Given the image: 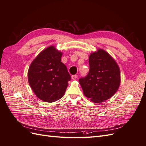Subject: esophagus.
<instances>
[{"label":"esophagus","instance_id":"obj_1","mask_svg":"<svg viewBox=\"0 0 146 146\" xmlns=\"http://www.w3.org/2000/svg\"><path fill=\"white\" fill-rule=\"evenodd\" d=\"M77 77H78L77 75H73V76H72V80H76V79L77 78Z\"/></svg>","mask_w":146,"mask_h":146}]
</instances>
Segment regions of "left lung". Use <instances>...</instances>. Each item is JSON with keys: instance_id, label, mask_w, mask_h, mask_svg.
<instances>
[{"instance_id": "obj_1", "label": "left lung", "mask_w": 146, "mask_h": 146, "mask_svg": "<svg viewBox=\"0 0 146 146\" xmlns=\"http://www.w3.org/2000/svg\"><path fill=\"white\" fill-rule=\"evenodd\" d=\"M89 64V73L79 79L83 94L94 103L106 101L120 85V69L115 60L101 48L90 55Z\"/></svg>"}]
</instances>
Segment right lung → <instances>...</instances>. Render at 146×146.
Returning <instances> with one entry per match:
<instances>
[{
	"label": "right lung",
	"instance_id": "1",
	"mask_svg": "<svg viewBox=\"0 0 146 146\" xmlns=\"http://www.w3.org/2000/svg\"><path fill=\"white\" fill-rule=\"evenodd\" d=\"M63 53L54 46L42 50L31 63L28 71L30 85L39 99L53 102L63 96L70 76L61 61Z\"/></svg>",
	"mask_w": 146,
	"mask_h": 146
}]
</instances>
